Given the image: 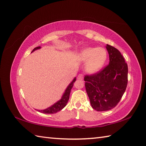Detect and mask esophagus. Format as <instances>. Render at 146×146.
I'll return each mask as SVG.
<instances>
[{
	"instance_id": "34e87169",
	"label": "esophagus",
	"mask_w": 146,
	"mask_h": 146,
	"mask_svg": "<svg viewBox=\"0 0 146 146\" xmlns=\"http://www.w3.org/2000/svg\"><path fill=\"white\" fill-rule=\"evenodd\" d=\"M83 74H79V75H78V76H77V79L78 80H82L83 79Z\"/></svg>"
}]
</instances>
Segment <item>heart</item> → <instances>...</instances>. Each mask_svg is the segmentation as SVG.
<instances>
[{"instance_id": "heart-1", "label": "heart", "mask_w": 146, "mask_h": 146, "mask_svg": "<svg viewBox=\"0 0 146 146\" xmlns=\"http://www.w3.org/2000/svg\"><path fill=\"white\" fill-rule=\"evenodd\" d=\"M107 52L103 48H87L80 52L79 59L82 61H87L85 70L89 73L97 72L107 60Z\"/></svg>"}]
</instances>
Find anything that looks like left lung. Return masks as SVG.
Listing matches in <instances>:
<instances>
[{"label": "left lung", "mask_w": 146, "mask_h": 146, "mask_svg": "<svg viewBox=\"0 0 146 146\" xmlns=\"http://www.w3.org/2000/svg\"><path fill=\"white\" fill-rule=\"evenodd\" d=\"M109 64L99 72L85 76V88L92 108L97 111L112 109L124 94L128 82V66L120 52L107 44Z\"/></svg>", "instance_id": "left-lung-1"}]
</instances>
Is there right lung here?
<instances>
[{
	"label": "right lung",
	"instance_id": "add662e5",
	"mask_svg": "<svg viewBox=\"0 0 146 146\" xmlns=\"http://www.w3.org/2000/svg\"><path fill=\"white\" fill-rule=\"evenodd\" d=\"M40 48H41L40 46L35 48L31 52L37 50V49H39ZM75 81H76V78H74L73 80V81L71 82L69 84V85L68 86V87L66 88V90H65L64 94L60 100H58L57 102H56L55 104L51 105V106H50L47 108H46V109H44V110H37L39 111V112L43 113H56V112H58V111L61 110L65 106H66L67 103H68V100H69V98H70V94L71 90V88H72L73 86V83Z\"/></svg>",
	"mask_w": 146,
	"mask_h": 146
}]
</instances>
